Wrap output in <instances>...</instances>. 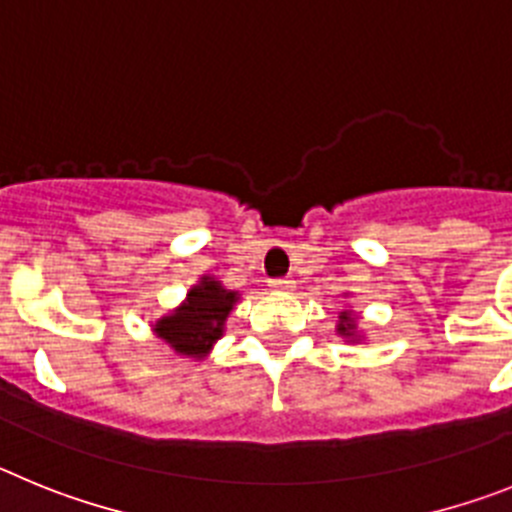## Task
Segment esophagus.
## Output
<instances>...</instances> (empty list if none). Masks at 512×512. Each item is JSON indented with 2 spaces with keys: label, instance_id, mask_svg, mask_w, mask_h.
I'll list each match as a JSON object with an SVG mask.
<instances>
[{
  "label": "esophagus",
  "instance_id": "1",
  "mask_svg": "<svg viewBox=\"0 0 512 512\" xmlns=\"http://www.w3.org/2000/svg\"><path fill=\"white\" fill-rule=\"evenodd\" d=\"M269 287L274 289V292H295V279H289V277L271 279Z\"/></svg>",
  "mask_w": 512,
  "mask_h": 512
}]
</instances>
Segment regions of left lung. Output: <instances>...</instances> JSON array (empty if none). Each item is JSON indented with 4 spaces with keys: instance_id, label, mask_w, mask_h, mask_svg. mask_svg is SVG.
Returning a JSON list of instances; mask_svg holds the SVG:
<instances>
[{
    "instance_id": "8db88e82",
    "label": "left lung",
    "mask_w": 512,
    "mask_h": 512,
    "mask_svg": "<svg viewBox=\"0 0 512 512\" xmlns=\"http://www.w3.org/2000/svg\"><path fill=\"white\" fill-rule=\"evenodd\" d=\"M343 297H346V295H343ZM336 333L346 343H361V341H364V333H361V328H359V315H356L354 310L338 312Z\"/></svg>"
}]
</instances>
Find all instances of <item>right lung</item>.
Listing matches in <instances>:
<instances>
[{"mask_svg":"<svg viewBox=\"0 0 512 512\" xmlns=\"http://www.w3.org/2000/svg\"><path fill=\"white\" fill-rule=\"evenodd\" d=\"M238 300L241 295L235 289H228L212 274H202L187 289L182 305L151 325L153 336L161 338L179 359L202 361L223 338L228 315L235 310Z\"/></svg>","mask_w":512,"mask_h":512,"instance_id":"obj_1","label":"right lung"}]
</instances>
